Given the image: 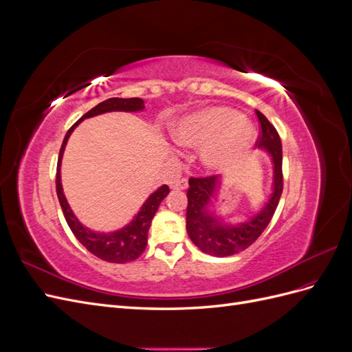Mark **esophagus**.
<instances>
[{
    "label": "esophagus",
    "mask_w": 352,
    "mask_h": 352,
    "mask_svg": "<svg viewBox=\"0 0 352 352\" xmlns=\"http://www.w3.org/2000/svg\"><path fill=\"white\" fill-rule=\"evenodd\" d=\"M172 188H173V189H186V188H188V179H186V177L177 179L176 182H173Z\"/></svg>",
    "instance_id": "obj_1"
}]
</instances>
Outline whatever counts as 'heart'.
Masks as SVG:
<instances>
[{
  "label": "heart",
  "instance_id": "b5f03b06",
  "mask_svg": "<svg viewBox=\"0 0 352 352\" xmlns=\"http://www.w3.org/2000/svg\"><path fill=\"white\" fill-rule=\"evenodd\" d=\"M180 146L198 148L207 143L202 160L211 168L232 166L248 150L252 142V127L229 109H207L180 122L173 131Z\"/></svg>",
  "mask_w": 352,
  "mask_h": 352
}]
</instances>
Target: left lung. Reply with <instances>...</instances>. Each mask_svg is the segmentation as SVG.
Here are the masks:
<instances>
[{"label":"left lung","instance_id":"obj_1","mask_svg":"<svg viewBox=\"0 0 352 352\" xmlns=\"http://www.w3.org/2000/svg\"><path fill=\"white\" fill-rule=\"evenodd\" d=\"M255 116L260 123V135L255 145L267 150L274 163V190L267 206L261 210V212L241 226H221L217 219H212L207 212L208 201L216 192V185L219 184L217 177L214 175L189 177L186 208L188 235L202 252L214 255V257H228V255L238 254L251 247L269 226L282 195L283 173L280 136L263 113L255 110Z\"/></svg>","mask_w":352,"mask_h":352}]
</instances>
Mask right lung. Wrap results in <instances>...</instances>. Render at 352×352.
Returning a JSON list of instances; mask_svg holds the SVG:
<instances>
[{"label":"right lung","mask_w":352,"mask_h":352,"mask_svg":"<svg viewBox=\"0 0 352 352\" xmlns=\"http://www.w3.org/2000/svg\"><path fill=\"white\" fill-rule=\"evenodd\" d=\"M144 107H145L144 100L141 98L105 100L98 105H95V107L89 110L87 114H83L80 119L70 127L60 148L58 162H57V175H56V188H57V197L60 201L63 214H65V219L67 221L70 230L73 232V235L76 236V239L83 245V247L87 248L91 254H94L95 257L109 263H129L136 260L145 251L146 242H148V229L151 226L153 217L157 212L160 204H162V201L170 192L168 186L163 185L162 188L157 189L155 192L145 201L141 211L138 212L135 219L126 228L111 233H97V232L89 230L88 228H83L67 204L66 197L63 194L61 179H60L61 157H63V153H65V148L70 133L83 119H88V117L102 114L107 111H138V110H142Z\"/></svg>","instance_id":"1"}]
</instances>
